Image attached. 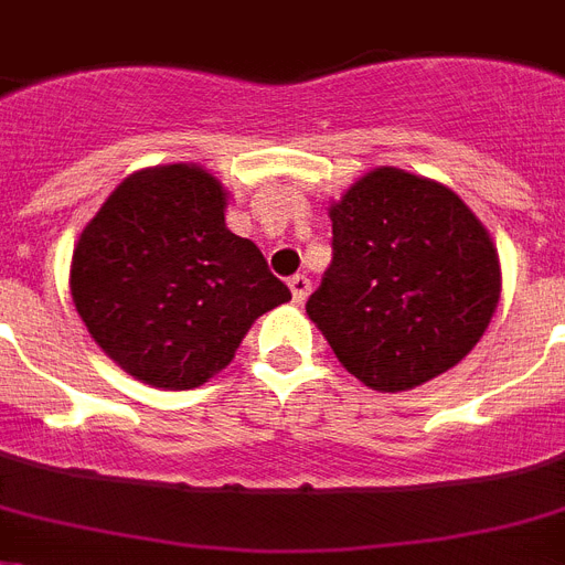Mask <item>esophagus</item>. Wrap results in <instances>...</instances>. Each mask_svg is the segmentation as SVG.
<instances>
[{
	"mask_svg": "<svg viewBox=\"0 0 565 565\" xmlns=\"http://www.w3.org/2000/svg\"><path fill=\"white\" fill-rule=\"evenodd\" d=\"M288 288H291V297L294 302H306L309 300V294H311V279L306 277V274H294L291 279H288Z\"/></svg>",
	"mask_w": 565,
	"mask_h": 565,
	"instance_id": "obj_1",
	"label": "esophagus"
}]
</instances>
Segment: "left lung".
<instances>
[{
	"instance_id": "8db88e82",
	"label": "left lung",
	"mask_w": 565,
	"mask_h": 565,
	"mask_svg": "<svg viewBox=\"0 0 565 565\" xmlns=\"http://www.w3.org/2000/svg\"><path fill=\"white\" fill-rule=\"evenodd\" d=\"M332 265L306 302L347 372L404 393L454 370L500 306L491 233L441 181L375 167L329 207Z\"/></svg>"
}]
</instances>
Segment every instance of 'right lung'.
<instances>
[{"mask_svg": "<svg viewBox=\"0 0 565 565\" xmlns=\"http://www.w3.org/2000/svg\"><path fill=\"white\" fill-rule=\"evenodd\" d=\"M227 190L199 164L126 175L74 245V309L135 381L193 390L233 361L256 317L291 300L250 239L225 225Z\"/></svg>", "mask_w": 565, "mask_h": 565, "instance_id": "1", "label": "right lung"}]
</instances>
